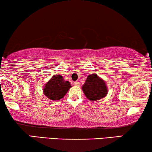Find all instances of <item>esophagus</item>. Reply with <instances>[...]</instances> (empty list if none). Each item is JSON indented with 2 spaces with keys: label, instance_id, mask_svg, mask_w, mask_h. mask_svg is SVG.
Masks as SVG:
<instances>
[{
  "label": "esophagus",
  "instance_id": "obj_1",
  "mask_svg": "<svg viewBox=\"0 0 152 152\" xmlns=\"http://www.w3.org/2000/svg\"><path fill=\"white\" fill-rule=\"evenodd\" d=\"M73 84L74 86H79V85H80V83H79V82H78V81H74Z\"/></svg>",
  "mask_w": 152,
  "mask_h": 152
}]
</instances>
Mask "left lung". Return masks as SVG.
Wrapping results in <instances>:
<instances>
[{"instance_id":"1","label":"left lung","mask_w":152,"mask_h":152,"mask_svg":"<svg viewBox=\"0 0 152 152\" xmlns=\"http://www.w3.org/2000/svg\"><path fill=\"white\" fill-rule=\"evenodd\" d=\"M82 90L91 102L103 98L108 93L105 82L96 74L89 75L82 86Z\"/></svg>"}]
</instances>
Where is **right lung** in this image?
<instances>
[{
	"mask_svg": "<svg viewBox=\"0 0 152 152\" xmlns=\"http://www.w3.org/2000/svg\"><path fill=\"white\" fill-rule=\"evenodd\" d=\"M71 88V83L68 81H64L61 75H55L47 82L43 91L50 99L56 101L63 98Z\"/></svg>",
	"mask_w": 152,
	"mask_h": 152,
	"instance_id": "1",
	"label": "right lung"
}]
</instances>
